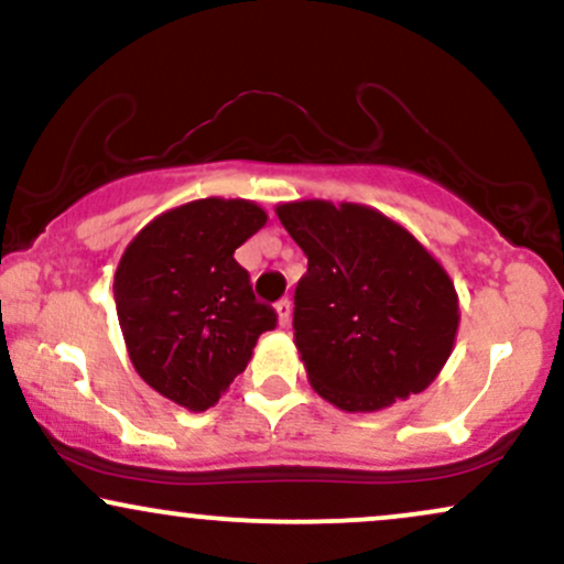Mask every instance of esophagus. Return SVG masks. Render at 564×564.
<instances>
[{
  "label": "esophagus",
  "mask_w": 564,
  "mask_h": 564,
  "mask_svg": "<svg viewBox=\"0 0 564 564\" xmlns=\"http://www.w3.org/2000/svg\"><path fill=\"white\" fill-rule=\"evenodd\" d=\"M275 313H278V323H281L283 328L291 323V302L289 300H281L275 304Z\"/></svg>",
  "instance_id": "34e87169"
}]
</instances>
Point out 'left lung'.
Returning <instances> with one entry per match:
<instances>
[{
  "label": "left lung",
  "mask_w": 564,
  "mask_h": 564,
  "mask_svg": "<svg viewBox=\"0 0 564 564\" xmlns=\"http://www.w3.org/2000/svg\"><path fill=\"white\" fill-rule=\"evenodd\" d=\"M275 215L307 257L294 345L313 390L349 413L426 390L462 318L443 264L371 206L313 198L278 204Z\"/></svg>",
  "instance_id": "obj_1"
}]
</instances>
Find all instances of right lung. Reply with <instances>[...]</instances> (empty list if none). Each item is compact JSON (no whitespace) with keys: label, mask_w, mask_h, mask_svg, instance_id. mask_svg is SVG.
I'll return each instance as SVG.
<instances>
[{"label":"right lung","mask_w":564,"mask_h":564,"mask_svg":"<svg viewBox=\"0 0 564 564\" xmlns=\"http://www.w3.org/2000/svg\"><path fill=\"white\" fill-rule=\"evenodd\" d=\"M268 223L246 198L174 206L129 241L113 275V300L129 360L148 387L187 411L215 405L275 328L236 249Z\"/></svg>","instance_id":"obj_1"}]
</instances>
